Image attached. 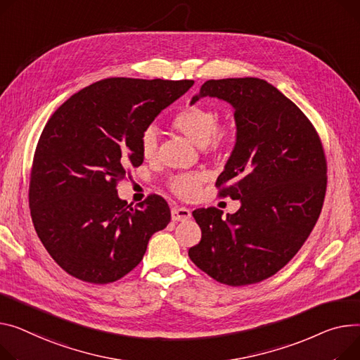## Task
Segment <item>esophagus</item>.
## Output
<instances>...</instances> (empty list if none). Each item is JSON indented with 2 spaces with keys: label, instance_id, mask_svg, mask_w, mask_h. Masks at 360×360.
I'll list each match as a JSON object with an SVG mask.
<instances>
[{
  "label": "esophagus",
  "instance_id": "34e87169",
  "mask_svg": "<svg viewBox=\"0 0 360 360\" xmlns=\"http://www.w3.org/2000/svg\"><path fill=\"white\" fill-rule=\"evenodd\" d=\"M171 217L174 221H184L191 219V211L186 207H174L171 211Z\"/></svg>",
  "mask_w": 360,
  "mask_h": 360
}]
</instances>
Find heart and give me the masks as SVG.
<instances>
[{
	"mask_svg": "<svg viewBox=\"0 0 360 360\" xmlns=\"http://www.w3.org/2000/svg\"><path fill=\"white\" fill-rule=\"evenodd\" d=\"M172 127L191 140L198 148L205 150H220L231 140V130L227 126L219 124V114L205 105H191L182 110L172 122ZM159 134L156 127L150 126L140 136V152L146 160H153L158 156ZM204 181L201 174L178 175L171 181V189L182 198H191Z\"/></svg>",
	"mask_w": 360,
	"mask_h": 360,
	"instance_id": "b5f03b06",
	"label": "heart"
}]
</instances>
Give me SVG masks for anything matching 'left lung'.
<instances>
[{
	"instance_id": "8db88e82",
	"label": "left lung",
	"mask_w": 360,
	"mask_h": 360,
	"mask_svg": "<svg viewBox=\"0 0 360 360\" xmlns=\"http://www.w3.org/2000/svg\"><path fill=\"white\" fill-rule=\"evenodd\" d=\"M204 97L234 110L236 143L215 185L240 208L226 219L212 207L193 211L201 242L188 256L221 283H256L295 256L319 220L327 185L323 146L305 114L266 81L210 79L191 105Z\"/></svg>"
}]
</instances>
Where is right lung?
<instances>
[{"label":"right lung","mask_w":360,"mask_h":360,"mask_svg":"<svg viewBox=\"0 0 360 360\" xmlns=\"http://www.w3.org/2000/svg\"><path fill=\"white\" fill-rule=\"evenodd\" d=\"M193 84L103 79L72 95L46 123L33 159L30 212L43 246L69 275L91 283L123 278L171 221L162 197L131 207L115 185L143 163L141 133Z\"/></svg>","instance_id":"obj_1"}]
</instances>
